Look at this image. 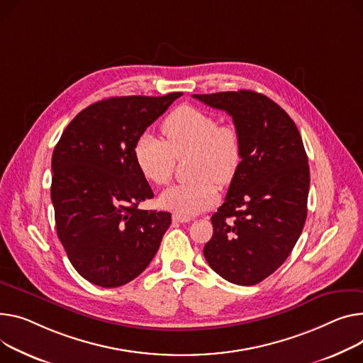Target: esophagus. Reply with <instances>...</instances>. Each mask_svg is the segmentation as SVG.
<instances>
[{
  "instance_id": "esophagus-1",
  "label": "esophagus",
  "mask_w": 363,
  "mask_h": 363,
  "mask_svg": "<svg viewBox=\"0 0 363 363\" xmlns=\"http://www.w3.org/2000/svg\"><path fill=\"white\" fill-rule=\"evenodd\" d=\"M172 219H174V222H178V223H188V222L192 220V217L175 213V214H172Z\"/></svg>"
}]
</instances>
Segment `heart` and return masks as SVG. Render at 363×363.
I'll return each mask as SVG.
<instances>
[{"label":"heart","instance_id":"heart-1","mask_svg":"<svg viewBox=\"0 0 363 363\" xmlns=\"http://www.w3.org/2000/svg\"><path fill=\"white\" fill-rule=\"evenodd\" d=\"M162 133L164 141L150 133L138 137L134 160L141 175L153 185H164L172 178L175 159L186 162L188 182L166 188L159 204L179 214H197L213 206L219 184L233 179L242 160V141L232 124H219L203 109L184 105L169 113Z\"/></svg>","mask_w":363,"mask_h":363}]
</instances>
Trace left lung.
Here are the masks:
<instances>
[{
    "instance_id": "8db88e82",
    "label": "left lung",
    "mask_w": 363,
    "mask_h": 363,
    "mask_svg": "<svg viewBox=\"0 0 363 363\" xmlns=\"http://www.w3.org/2000/svg\"><path fill=\"white\" fill-rule=\"evenodd\" d=\"M192 98L228 112L242 141V160L211 216L213 236L203 252L225 280L252 286L280 267L302 233L309 192L302 137L292 118L261 93Z\"/></svg>"
}]
</instances>
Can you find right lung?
I'll return each instance as SVG.
<instances>
[{"label": "right lung", "instance_id": "obj_1", "mask_svg": "<svg viewBox=\"0 0 363 363\" xmlns=\"http://www.w3.org/2000/svg\"><path fill=\"white\" fill-rule=\"evenodd\" d=\"M121 96L83 109L52 155L57 233L82 277L118 287L146 270L171 226V213L140 210L153 191L138 171V137L178 99Z\"/></svg>", "mask_w": 363, "mask_h": 363}]
</instances>
